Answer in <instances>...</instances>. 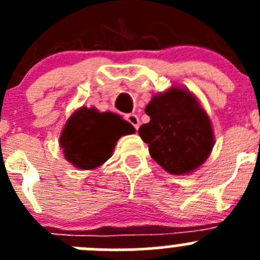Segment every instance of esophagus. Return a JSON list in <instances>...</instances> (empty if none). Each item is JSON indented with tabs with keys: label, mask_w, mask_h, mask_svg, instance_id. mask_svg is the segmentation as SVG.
I'll return each instance as SVG.
<instances>
[{
	"label": "esophagus",
	"mask_w": 260,
	"mask_h": 260,
	"mask_svg": "<svg viewBox=\"0 0 260 260\" xmlns=\"http://www.w3.org/2000/svg\"><path fill=\"white\" fill-rule=\"evenodd\" d=\"M126 119H127L128 122H130L133 126H134L135 130H138V128H139V118H138L137 114H134V113L126 114Z\"/></svg>",
	"instance_id": "34e87169"
}]
</instances>
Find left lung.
Here are the masks:
<instances>
[{"label":"left lung","mask_w":260,"mask_h":260,"mask_svg":"<svg viewBox=\"0 0 260 260\" xmlns=\"http://www.w3.org/2000/svg\"><path fill=\"white\" fill-rule=\"evenodd\" d=\"M151 121L138 133L151 157L172 174H189L210 156L215 143L206 110L189 89L171 87L146 107Z\"/></svg>","instance_id":"1"}]
</instances>
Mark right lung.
I'll use <instances>...</instances> for the list:
<instances>
[{"instance_id": "right-lung-1", "label": "right lung", "mask_w": 260, "mask_h": 260, "mask_svg": "<svg viewBox=\"0 0 260 260\" xmlns=\"http://www.w3.org/2000/svg\"><path fill=\"white\" fill-rule=\"evenodd\" d=\"M135 128L112 112L82 107L69 117L59 146L69 162L79 169H95L112 156L117 141Z\"/></svg>"}]
</instances>
